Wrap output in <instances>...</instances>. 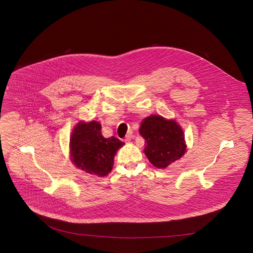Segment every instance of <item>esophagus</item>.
<instances>
[{
  "label": "esophagus",
  "instance_id": "obj_1",
  "mask_svg": "<svg viewBox=\"0 0 253 253\" xmlns=\"http://www.w3.org/2000/svg\"><path fill=\"white\" fill-rule=\"evenodd\" d=\"M131 138H132V132H131V131H128L127 134H126V138H125V141H126V143H127V142H130Z\"/></svg>",
  "mask_w": 253,
  "mask_h": 253
}]
</instances>
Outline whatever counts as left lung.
<instances>
[{"instance_id":"1","label":"left lung","mask_w":253,"mask_h":253,"mask_svg":"<svg viewBox=\"0 0 253 253\" xmlns=\"http://www.w3.org/2000/svg\"><path fill=\"white\" fill-rule=\"evenodd\" d=\"M139 133L144 138L145 155L158 169H166L186 152L184 132L174 120L151 115L141 123Z\"/></svg>"}]
</instances>
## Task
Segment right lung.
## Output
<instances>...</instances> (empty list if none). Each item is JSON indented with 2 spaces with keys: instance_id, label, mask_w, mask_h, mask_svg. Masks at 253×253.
Returning <instances> with one entry per match:
<instances>
[{
  "instance_id": "obj_1",
  "label": "right lung",
  "mask_w": 253,
  "mask_h": 253,
  "mask_svg": "<svg viewBox=\"0 0 253 253\" xmlns=\"http://www.w3.org/2000/svg\"><path fill=\"white\" fill-rule=\"evenodd\" d=\"M124 145L115 136L104 138L101 125L96 121L80 122L70 137V157L78 169L103 177L112 170L114 157Z\"/></svg>"
}]
</instances>
